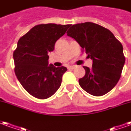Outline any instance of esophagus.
<instances>
[{"instance_id":"34e87169","label":"esophagus","mask_w":131,"mask_h":131,"mask_svg":"<svg viewBox=\"0 0 131 131\" xmlns=\"http://www.w3.org/2000/svg\"><path fill=\"white\" fill-rule=\"evenodd\" d=\"M76 67V66H69L68 67V69H74Z\"/></svg>"}]
</instances>
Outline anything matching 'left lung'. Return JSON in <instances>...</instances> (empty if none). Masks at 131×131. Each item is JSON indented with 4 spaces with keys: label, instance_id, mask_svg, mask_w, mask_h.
I'll list each match as a JSON object with an SVG mask.
<instances>
[{
    "label": "left lung",
    "instance_id": "8db88e82",
    "mask_svg": "<svg viewBox=\"0 0 131 131\" xmlns=\"http://www.w3.org/2000/svg\"><path fill=\"white\" fill-rule=\"evenodd\" d=\"M67 35L74 38L93 61L92 68L79 79L81 87L91 95L101 96L119 80L125 64L123 46L109 30L86 22L69 26Z\"/></svg>",
    "mask_w": 131,
    "mask_h": 131
}]
</instances>
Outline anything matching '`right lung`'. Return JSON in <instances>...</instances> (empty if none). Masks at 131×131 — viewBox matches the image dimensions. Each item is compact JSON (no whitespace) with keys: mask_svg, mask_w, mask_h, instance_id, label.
Instances as JSON below:
<instances>
[{"mask_svg":"<svg viewBox=\"0 0 131 131\" xmlns=\"http://www.w3.org/2000/svg\"><path fill=\"white\" fill-rule=\"evenodd\" d=\"M70 25L53 23L33 27L20 38L13 52L15 73L25 89L32 96L45 99L61 86L65 67H55L48 62V53Z\"/></svg>","mask_w":131,"mask_h":131,"instance_id":"right-lung-1","label":"right lung"}]
</instances>
